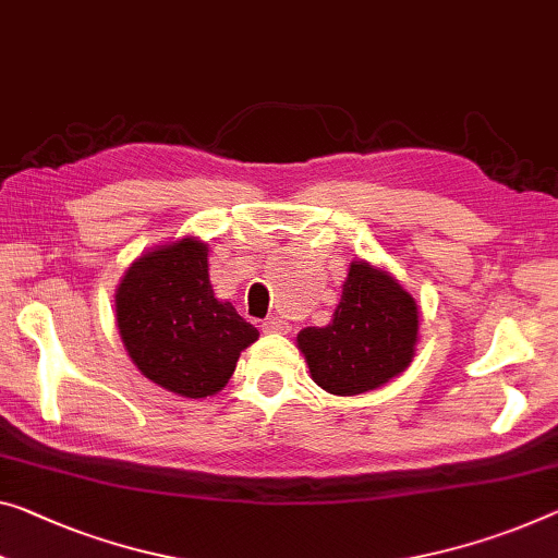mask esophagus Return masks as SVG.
<instances>
[{"label":"esophagus","instance_id":"esophagus-1","mask_svg":"<svg viewBox=\"0 0 558 558\" xmlns=\"http://www.w3.org/2000/svg\"><path fill=\"white\" fill-rule=\"evenodd\" d=\"M289 329H291L289 324L284 319H279V316H271V319L262 324V331H267V333H287Z\"/></svg>","mask_w":558,"mask_h":558}]
</instances>
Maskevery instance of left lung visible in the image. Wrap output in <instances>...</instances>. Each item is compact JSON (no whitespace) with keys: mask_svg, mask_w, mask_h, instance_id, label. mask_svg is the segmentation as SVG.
<instances>
[{"mask_svg":"<svg viewBox=\"0 0 558 558\" xmlns=\"http://www.w3.org/2000/svg\"><path fill=\"white\" fill-rule=\"evenodd\" d=\"M416 344V299L391 271L364 259L349 264L327 327H306L296 333L312 379L337 397L384 387L411 364Z\"/></svg>","mask_w":558,"mask_h":558,"instance_id":"8db88e82","label":"left lung"}]
</instances>
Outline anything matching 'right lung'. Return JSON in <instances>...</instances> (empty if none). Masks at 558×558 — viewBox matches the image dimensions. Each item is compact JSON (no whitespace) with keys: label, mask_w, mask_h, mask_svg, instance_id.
Here are the masks:
<instances>
[{"label":"right lung","mask_w":558,"mask_h":558,"mask_svg":"<svg viewBox=\"0 0 558 558\" xmlns=\"http://www.w3.org/2000/svg\"><path fill=\"white\" fill-rule=\"evenodd\" d=\"M209 246L182 236L144 252L119 281L117 327L134 366L157 387L204 399L227 387L259 331L214 296Z\"/></svg>","instance_id":"obj_1"}]
</instances>
